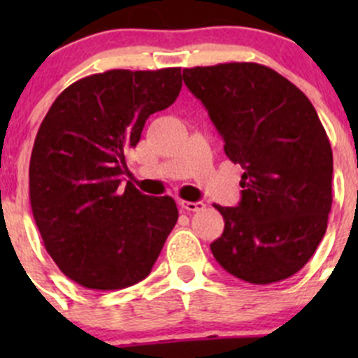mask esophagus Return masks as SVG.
I'll return each instance as SVG.
<instances>
[{
	"label": "esophagus",
	"mask_w": 358,
	"mask_h": 358,
	"mask_svg": "<svg viewBox=\"0 0 358 358\" xmlns=\"http://www.w3.org/2000/svg\"><path fill=\"white\" fill-rule=\"evenodd\" d=\"M180 208L185 209V211H201V209H204V202H190V201H180Z\"/></svg>",
	"instance_id": "esophagus-1"
}]
</instances>
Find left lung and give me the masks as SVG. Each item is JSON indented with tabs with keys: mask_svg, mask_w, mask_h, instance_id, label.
<instances>
[{
	"mask_svg": "<svg viewBox=\"0 0 358 358\" xmlns=\"http://www.w3.org/2000/svg\"><path fill=\"white\" fill-rule=\"evenodd\" d=\"M183 81L244 169L239 204H215L225 229L213 256L251 284L294 275L322 241L333 204V150L312 102L255 62L183 69Z\"/></svg>",
	"mask_w": 358,
	"mask_h": 358,
	"instance_id": "left-lung-1",
	"label": "left lung"
}]
</instances>
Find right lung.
Wrapping results in <instances>:
<instances>
[{
  "label": "right lung",
  "mask_w": 358,
  "mask_h": 358,
  "mask_svg": "<svg viewBox=\"0 0 358 358\" xmlns=\"http://www.w3.org/2000/svg\"><path fill=\"white\" fill-rule=\"evenodd\" d=\"M182 69L114 71L67 86L36 135L29 197L46 251L86 289L114 291L145 279L178 220L169 196H145L124 156L150 114L171 106Z\"/></svg>",
  "instance_id": "obj_1"
}]
</instances>
